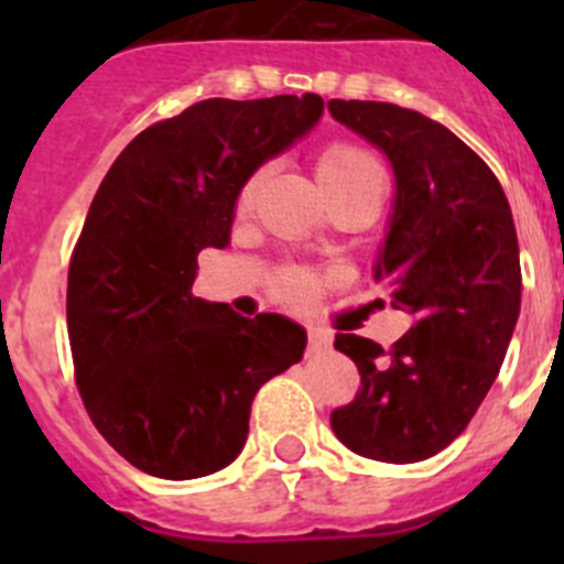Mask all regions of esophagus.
Wrapping results in <instances>:
<instances>
[{
    "label": "esophagus",
    "instance_id": "obj_1",
    "mask_svg": "<svg viewBox=\"0 0 564 564\" xmlns=\"http://www.w3.org/2000/svg\"><path fill=\"white\" fill-rule=\"evenodd\" d=\"M327 347H330V333L322 330V327H311L307 330V358L325 352Z\"/></svg>",
    "mask_w": 564,
    "mask_h": 564
}]
</instances>
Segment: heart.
Returning a JSON list of instances; mask_svg holds the SVG:
<instances>
[{"instance_id":"obj_1","label":"heart","mask_w":564,"mask_h":564,"mask_svg":"<svg viewBox=\"0 0 564 564\" xmlns=\"http://www.w3.org/2000/svg\"><path fill=\"white\" fill-rule=\"evenodd\" d=\"M262 174H265V169H257V172H251L242 181V186L237 192V206H248L251 203L253 192H257L259 181H262ZM316 174L318 183H322V188L327 194L333 188L350 186V183L361 181L367 174H381V169H378L376 158L367 149L356 147V143L336 141L322 149L316 161ZM271 288L273 296L288 302V305H305V302H311L316 296L322 282H318L316 273L305 271V268H288V271L276 273Z\"/></svg>"}]
</instances>
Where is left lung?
<instances>
[{"mask_svg":"<svg viewBox=\"0 0 564 564\" xmlns=\"http://www.w3.org/2000/svg\"><path fill=\"white\" fill-rule=\"evenodd\" d=\"M327 109L390 158L395 212L372 276L415 316L390 350L338 333L361 390L330 426L356 455L426 460L466 430L506 358L522 296L514 217L495 172L443 123L383 101Z\"/></svg>","mask_w":564,"mask_h":564,"instance_id":"8db88e82","label":"left lung"}]
</instances>
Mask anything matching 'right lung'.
Segmentation results:
<instances>
[{
	"label": "right lung",
	"instance_id": "add662e5",
	"mask_svg": "<svg viewBox=\"0 0 564 564\" xmlns=\"http://www.w3.org/2000/svg\"><path fill=\"white\" fill-rule=\"evenodd\" d=\"M322 109L316 93L192 104L143 129L93 197L67 273L73 370L96 430L147 475L228 466L259 387L302 361L291 318H242L192 285L197 253L228 242L242 181Z\"/></svg>",
	"mask_w": 564,
	"mask_h": 564
}]
</instances>
